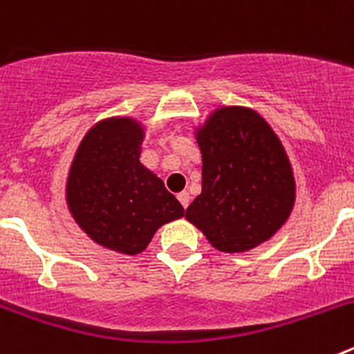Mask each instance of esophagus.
<instances>
[{
  "instance_id": "obj_1",
  "label": "esophagus",
  "mask_w": 354,
  "mask_h": 354,
  "mask_svg": "<svg viewBox=\"0 0 354 354\" xmlns=\"http://www.w3.org/2000/svg\"><path fill=\"white\" fill-rule=\"evenodd\" d=\"M177 198H179V202H180V205H183L184 209L187 207V205H189V193L187 192H180V193H177Z\"/></svg>"
}]
</instances>
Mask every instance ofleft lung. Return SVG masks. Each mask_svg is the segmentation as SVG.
<instances>
[{
	"mask_svg": "<svg viewBox=\"0 0 354 354\" xmlns=\"http://www.w3.org/2000/svg\"><path fill=\"white\" fill-rule=\"evenodd\" d=\"M202 193L186 209L212 248L245 253L289 220L296 180L273 127L252 108L220 106L195 127Z\"/></svg>",
	"mask_w": 354,
	"mask_h": 354,
	"instance_id": "8db88e82",
	"label": "left lung"
}]
</instances>
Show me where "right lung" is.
<instances>
[{
  "label": "right lung",
  "instance_id": "add662e5",
  "mask_svg": "<svg viewBox=\"0 0 354 354\" xmlns=\"http://www.w3.org/2000/svg\"><path fill=\"white\" fill-rule=\"evenodd\" d=\"M145 129L131 117H109L88 129L71 162L65 200L93 243L138 255L158 228L184 216L180 202L140 162Z\"/></svg>",
  "mask_w": 354,
  "mask_h": 354
}]
</instances>
